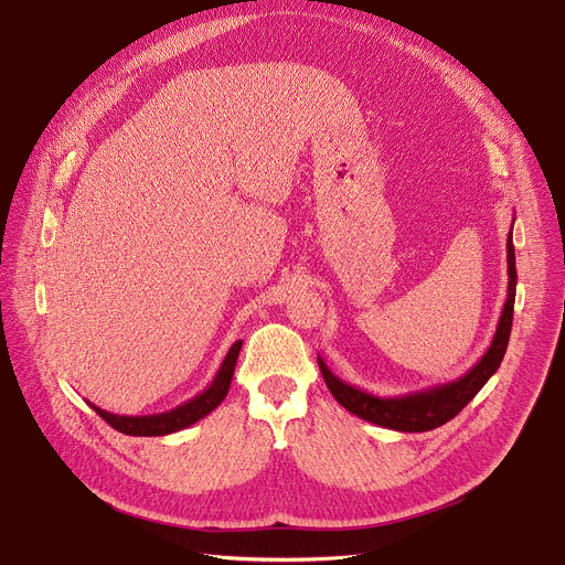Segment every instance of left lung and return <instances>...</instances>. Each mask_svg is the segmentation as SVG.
<instances>
[{
    "mask_svg": "<svg viewBox=\"0 0 565 565\" xmlns=\"http://www.w3.org/2000/svg\"><path fill=\"white\" fill-rule=\"evenodd\" d=\"M514 225V218H512ZM508 299L503 303L494 340L490 349L482 355L462 377L445 384H436L423 391H414L407 395H373L369 391H362L353 384L342 382L327 362L317 355V364L324 382L333 397L340 402L344 409H349L353 416L373 423L377 427H386L393 431H431L436 427H443L451 418H456L467 402L486 386V382L497 373V369L503 362V355L508 351L510 331H512V317H514V295H516V257H514V244H512V230L508 234Z\"/></svg>",
    "mask_w": 565,
    "mask_h": 565,
    "instance_id": "left-lung-1",
    "label": "left lung"
}]
</instances>
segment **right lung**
<instances>
[{"label":"right lung","instance_id":"right-lung-1","mask_svg":"<svg viewBox=\"0 0 565 565\" xmlns=\"http://www.w3.org/2000/svg\"><path fill=\"white\" fill-rule=\"evenodd\" d=\"M241 344H244V342L238 340L230 347V351L223 358L214 380L210 382V386L205 391H201L192 399L183 402V405H179L172 412L151 414V416H116V414H109V412L92 405V402H89V405L107 425H111L116 431L127 434V436H168V434L181 431V429L199 423L201 418H205L207 414H212L221 405L223 397L227 395V388H230V382H232V375H234V366H236Z\"/></svg>","mask_w":565,"mask_h":565}]
</instances>
